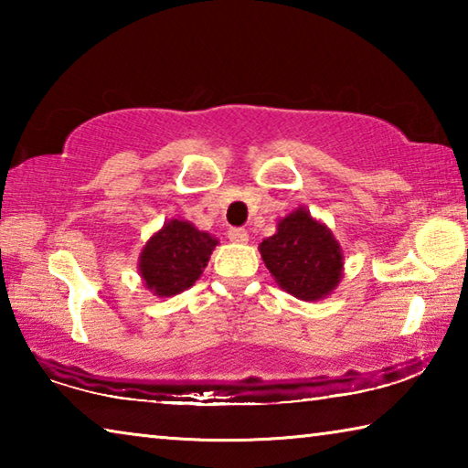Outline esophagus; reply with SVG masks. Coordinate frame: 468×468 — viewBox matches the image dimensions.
<instances>
[{
    "label": "esophagus",
    "mask_w": 468,
    "mask_h": 468,
    "mask_svg": "<svg viewBox=\"0 0 468 468\" xmlns=\"http://www.w3.org/2000/svg\"><path fill=\"white\" fill-rule=\"evenodd\" d=\"M227 235L233 243H248V239H250V235H248V231H245V229H231V231H229Z\"/></svg>",
    "instance_id": "34e87169"
}]
</instances>
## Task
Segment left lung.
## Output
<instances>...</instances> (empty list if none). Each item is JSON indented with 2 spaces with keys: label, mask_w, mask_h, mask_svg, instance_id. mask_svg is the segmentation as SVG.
Wrapping results in <instances>:
<instances>
[{
  "label": "left lung",
  "mask_w": 468,
  "mask_h": 468,
  "mask_svg": "<svg viewBox=\"0 0 468 468\" xmlns=\"http://www.w3.org/2000/svg\"><path fill=\"white\" fill-rule=\"evenodd\" d=\"M258 250L276 284L301 301L328 297L343 281V248L330 229L303 206L281 218L276 233Z\"/></svg>",
  "instance_id": "1"
}]
</instances>
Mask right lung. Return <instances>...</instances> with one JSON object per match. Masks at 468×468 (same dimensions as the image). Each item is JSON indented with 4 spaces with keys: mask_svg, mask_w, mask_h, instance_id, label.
Here are the masks:
<instances>
[{
    "mask_svg": "<svg viewBox=\"0 0 468 468\" xmlns=\"http://www.w3.org/2000/svg\"><path fill=\"white\" fill-rule=\"evenodd\" d=\"M217 245L215 235L200 231L189 220L171 218L142 248L140 279L156 297L184 292L200 279Z\"/></svg>",
    "mask_w": 468,
    "mask_h": 468,
    "instance_id": "add662e5",
    "label": "right lung"
}]
</instances>
